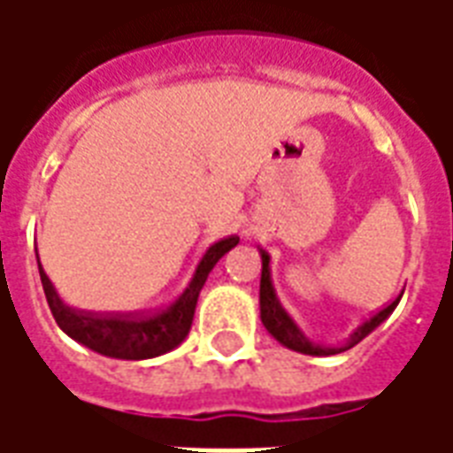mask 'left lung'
Instances as JSON below:
<instances>
[{"mask_svg": "<svg viewBox=\"0 0 453 453\" xmlns=\"http://www.w3.org/2000/svg\"><path fill=\"white\" fill-rule=\"evenodd\" d=\"M262 252V281H259V311H262V323L269 333L274 334L276 340L281 342L284 347L294 351H301V354H313V357H327V354H340V351L349 349L354 344H359L364 337L369 333H373L376 327H379L390 313H393V308L398 305L395 303L386 305L383 311H379L376 315H371L366 323L361 325L359 330L354 333L349 344H344V347H323V344H313V342L303 337V333L296 327V323L288 318L281 303H279V298L274 294V286H272V276H269V255H266L265 250H259Z\"/></svg>", "mask_w": 453, "mask_h": 453, "instance_id": "8db88e82", "label": "left lung"}]
</instances>
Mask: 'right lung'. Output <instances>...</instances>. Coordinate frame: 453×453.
<instances>
[{"instance_id":"add662e5","label":"right lung","mask_w":453,"mask_h":453,"mask_svg":"<svg viewBox=\"0 0 453 453\" xmlns=\"http://www.w3.org/2000/svg\"><path fill=\"white\" fill-rule=\"evenodd\" d=\"M237 242H240V237L233 235L208 247L187 288L172 303L159 308L155 313H89V311L70 308L58 296L55 286L50 284V279L43 272V266L38 265V269H41V281H43L50 313H53L55 323L60 325L63 333H67L84 347L99 351L104 357L133 361L152 359V357L174 349L177 344L184 342V337L191 330L198 294L206 284L211 269Z\"/></svg>"}]
</instances>
